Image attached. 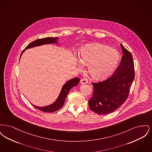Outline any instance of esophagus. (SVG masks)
I'll return each mask as SVG.
<instances>
[{
  "label": "esophagus",
  "mask_w": 152,
  "mask_h": 152,
  "mask_svg": "<svg viewBox=\"0 0 152 152\" xmlns=\"http://www.w3.org/2000/svg\"><path fill=\"white\" fill-rule=\"evenodd\" d=\"M80 83L81 84H86V83H88V81L85 79H83L80 80Z\"/></svg>",
  "instance_id": "34e87169"
}]
</instances>
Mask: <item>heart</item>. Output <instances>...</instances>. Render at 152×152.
Wrapping results in <instances>:
<instances>
[{
	"instance_id": "obj_1",
	"label": "heart",
	"mask_w": 152,
	"mask_h": 152,
	"mask_svg": "<svg viewBox=\"0 0 152 152\" xmlns=\"http://www.w3.org/2000/svg\"><path fill=\"white\" fill-rule=\"evenodd\" d=\"M80 60L81 63L88 65V72L93 79L102 80L116 69L120 54L115 48L101 44H92L81 50ZM79 66L81 68V65Z\"/></svg>"
}]
</instances>
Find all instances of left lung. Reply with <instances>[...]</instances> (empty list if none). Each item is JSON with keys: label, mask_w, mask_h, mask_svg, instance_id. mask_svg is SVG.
<instances>
[{"label": "left lung", "mask_w": 152, "mask_h": 152, "mask_svg": "<svg viewBox=\"0 0 152 152\" xmlns=\"http://www.w3.org/2000/svg\"><path fill=\"white\" fill-rule=\"evenodd\" d=\"M123 56L121 63L108 79L92 83L94 92L89 100L90 109L98 115H107L115 111L126 101L134 79V65L132 55L121 44Z\"/></svg>", "instance_id": "1"}]
</instances>
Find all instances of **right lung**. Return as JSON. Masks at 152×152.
<instances>
[{"mask_svg": "<svg viewBox=\"0 0 152 152\" xmlns=\"http://www.w3.org/2000/svg\"><path fill=\"white\" fill-rule=\"evenodd\" d=\"M58 39V37H45L43 39H39L28 44L26 47V49L34 47H36V46L41 45L43 44L54 43L57 42ZM24 51H22V53L24 52ZM21 55H22V54H21ZM21 55H20V56H21ZM79 81L80 79L78 77H75L72 79L68 81H67L62 88V89L61 91L60 94H59V96L58 97L57 100L50 105L44 107H36L35 105H33V106H34L36 109H39L41 111L44 112L50 113V112H53L57 111L58 110L61 108L63 106L64 102H65V99L68 94V92H69L70 89L73 87L77 86L78 84V83H79Z\"/></svg>", "mask_w": 152, "mask_h": 152, "instance_id": "add662e5", "label": "right lung"}]
</instances>
